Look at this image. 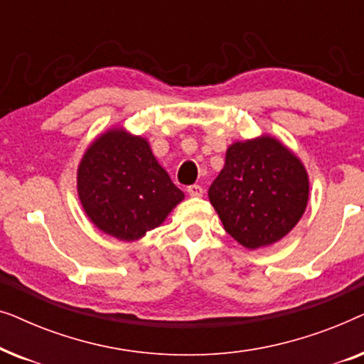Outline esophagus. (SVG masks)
Masks as SVG:
<instances>
[{
  "mask_svg": "<svg viewBox=\"0 0 364 364\" xmlns=\"http://www.w3.org/2000/svg\"><path fill=\"white\" fill-rule=\"evenodd\" d=\"M187 192L191 197H202L203 196V187L202 186H197V183H193V186L187 187Z\"/></svg>",
  "mask_w": 364,
  "mask_h": 364,
  "instance_id": "esophagus-1",
  "label": "esophagus"
}]
</instances>
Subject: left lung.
<instances>
[{
	"mask_svg": "<svg viewBox=\"0 0 364 364\" xmlns=\"http://www.w3.org/2000/svg\"><path fill=\"white\" fill-rule=\"evenodd\" d=\"M308 173L280 141L262 136L227 149L225 166L208 188L228 235L250 250L287 235L306 208Z\"/></svg>",
	"mask_w": 364,
	"mask_h": 364,
	"instance_id": "8db88e82",
	"label": "left lung"
}]
</instances>
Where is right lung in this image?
<instances>
[{
    "instance_id": "obj_1",
    "label": "right lung",
    "mask_w": 364,
    "mask_h": 364,
    "mask_svg": "<svg viewBox=\"0 0 364 364\" xmlns=\"http://www.w3.org/2000/svg\"><path fill=\"white\" fill-rule=\"evenodd\" d=\"M77 193L94 225L124 242L154 230L183 200L146 139L124 129L91 144L77 168Z\"/></svg>"
}]
</instances>
